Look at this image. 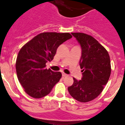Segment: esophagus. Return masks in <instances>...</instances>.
<instances>
[{
	"label": "esophagus",
	"instance_id": "esophagus-1",
	"mask_svg": "<svg viewBox=\"0 0 125 125\" xmlns=\"http://www.w3.org/2000/svg\"><path fill=\"white\" fill-rule=\"evenodd\" d=\"M62 77H65L67 76V74H65V73H62Z\"/></svg>",
	"mask_w": 125,
	"mask_h": 125
}]
</instances>
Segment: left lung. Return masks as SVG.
<instances>
[{
  "mask_svg": "<svg viewBox=\"0 0 125 125\" xmlns=\"http://www.w3.org/2000/svg\"><path fill=\"white\" fill-rule=\"evenodd\" d=\"M81 47L79 61L81 80L74 79L68 87L71 95L81 102L94 100L100 94L111 74L110 59L103 46L92 36L83 33H71Z\"/></svg>",
  "mask_w": 125,
  "mask_h": 125,
  "instance_id": "8db88e82",
  "label": "left lung"
}]
</instances>
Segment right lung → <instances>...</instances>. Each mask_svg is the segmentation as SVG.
I'll list each match as a JSON object with an SVG mask.
<instances>
[{
    "label": "right lung",
    "instance_id": "obj_1",
    "mask_svg": "<svg viewBox=\"0 0 125 125\" xmlns=\"http://www.w3.org/2000/svg\"><path fill=\"white\" fill-rule=\"evenodd\" d=\"M71 38L69 33H42L21 48L16 61V71L27 94L40 98L51 92L62 74L47 69L46 63L53 59L59 46Z\"/></svg>",
    "mask_w": 125,
    "mask_h": 125
}]
</instances>
